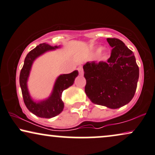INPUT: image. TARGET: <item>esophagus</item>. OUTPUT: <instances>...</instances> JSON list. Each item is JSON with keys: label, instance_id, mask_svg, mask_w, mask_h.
<instances>
[{"label": "esophagus", "instance_id": "obj_1", "mask_svg": "<svg viewBox=\"0 0 155 155\" xmlns=\"http://www.w3.org/2000/svg\"><path fill=\"white\" fill-rule=\"evenodd\" d=\"M78 71H79V73L80 75H83L84 71H83V68H82L81 66H79V67L78 68Z\"/></svg>", "mask_w": 155, "mask_h": 155}]
</instances>
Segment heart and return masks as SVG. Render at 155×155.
<instances>
[{
    "mask_svg": "<svg viewBox=\"0 0 155 155\" xmlns=\"http://www.w3.org/2000/svg\"><path fill=\"white\" fill-rule=\"evenodd\" d=\"M99 57L101 58H105L106 56H107V51H106L105 48H100L99 51Z\"/></svg>",
    "mask_w": 155,
    "mask_h": 155,
    "instance_id": "1",
    "label": "heart"
}]
</instances>
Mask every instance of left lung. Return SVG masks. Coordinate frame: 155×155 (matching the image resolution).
<instances>
[{
	"mask_svg": "<svg viewBox=\"0 0 155 155\" xmlns=\"http://www.w3.org/2000/svg\"><path fill=\"white\" fill-rule=\"evenodd\" d=\"M112 48L107 62L88 61L83 66L85 92L91 102L118 109L134 97L139 67L133 52L118 38L107 39Z\"/></svg>",
	"mask_w": 155,
	"mask_h": 155,
	"instance_id": "obj_1",
	"label": "left lung"
}]
</instances>
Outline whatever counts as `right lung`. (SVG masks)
I'll return each mask as SVG.
<instances>
[{
    "label": "right lung",
    "instance_id": "1",
    "mask_svg": "<svg viewBox=\"0 0 155 155\" xmlns=\"http://www.w3.org/2000/svg\"><path fill=\"white\" fill-rule=\"evenodd\" d=\"M58 47L59 46H51L45 43L39 44L27 54L24 60V64L20 73L19 81L25 104L31 113L41 118H52L57 116L63 111L64 104L63 101L61 100L62 92L64 90L73 85L76 77L79 75L77 70L70 74H61L56 79L51 94L48 99L38 102L33 100L27 87V81L32 64L35 59L41 55L48 51L58 48Z\"/></svg>",
    "mask_w": 155,
    "mask_h": 155
}]
</instances>
